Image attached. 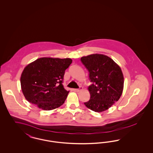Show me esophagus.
I'll return each instance as SVG.
<instances>
[{
  "label": "esophagus",
  "mask_w": 153,
  "mask_h": 153,
  "mask_svg": "<svg viewBox=\"0 0 153 153\" xmlns=\"http://www.w3.org/2000/svg\"><path fill=\"white\" fill-rule=\"evenodd\" d=\"M82 89V87H80L79 88H77V89H74V91H75L76 92H80V91H81Z\"/></svg>",
  "instance_id": "obj_1"
}]
</instances>
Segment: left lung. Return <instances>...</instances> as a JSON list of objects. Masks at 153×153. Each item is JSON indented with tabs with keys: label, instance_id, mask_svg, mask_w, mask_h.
Returning a JSON list of instances; mask_svg holds the SVG:
<instances>
[{
	"label": "left lung",
	"instance_id": "1",
	"mask_svg": "<svg viewBox=\"0 0 153 153\" xmlns=\"http://www.w3.org/2000/svg\"><path fill=\"white\" fill-rule=\"evenodd\" d=\"M81 61L92 82L88 87L90 99L84 104L96 112L108 109L123 92L124 77L120 68L109 57L100 54L82 57Z\"/></svg>",
	"mask_w": 153,
	"mask_h": 153
}]
</instances>
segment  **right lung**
<instances>
[{"instance_id":"right-lung-1","label":"right lung","mask_w":153,"mask_h":153,"mask_svg":"<svg viewBox=\"0 0 153 153\" xmlns=\"http://www.w3.org/2000/svg\"><path fill=\"white\" fill-rule=\"evenodd\" d=\"M71 58H38L26 66L21 77L22 92L26 99L41 109L57 108L65 101L69 91L62 85Z\"/></svg>"}]
</instances>
